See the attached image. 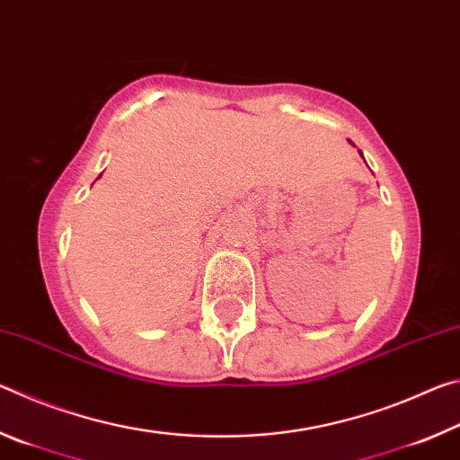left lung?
I'll return each instance as SVG.
<instances>
[{
  "mask_svg": "<svg viewBox=\"0 0 460 460\" xmlns=\"http://www.w3.org/2000/svg\"><path fill=\"white\" fill-rule=\"evenodd\" d=\"M349 144H351V146H355V144L351 142V139H349ZM359 154H361V158H363V152H361V150H359Z\"/></svg>",
  "mask_w": 460,
  "mask_h": 460,
  "instance_id": "left-lung-1",
  "label": "left lung"
}]
</instances>
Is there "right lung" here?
<instances>
[{
	"instance_id": "1",
	"label": "right lung",
	"mask_w": 460,
	"mask_h": 460,
	"mask_svg": "<svg viewBox=\"0 0 460 460\" xmlns=\"http://www.w3.org/2000/svg\"><path fill=\"white\" fill-rule=\"evenodd\" d=\"M99 178H101V174H99Z\"/></svg>"
}]
</instances>
